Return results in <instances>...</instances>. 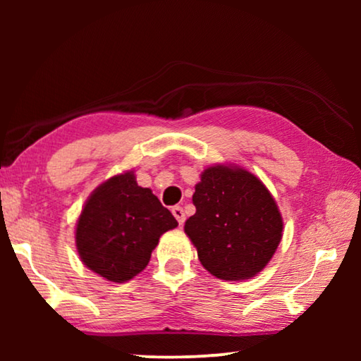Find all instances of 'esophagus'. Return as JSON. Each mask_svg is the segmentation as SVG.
I'll list each match as a JSON object with an SVG mask.
<instances>
[{"label": "esophagus", "instance_id": "34e87169", "mask_svg": "<svg viewBox=\"0 0 361 361\" xmlns=\"http://www.w3.org/2000/svg\"><path fill=\"white\" fill-rule=\"evenodd\" d=\"M172 213H173V216L176 218V221H178V224H180V226H181L183 223H185L186 216H185V212H183L181 207H173V209H172Z\"/></svg>", "mask_w": 361, "mask_h": 361}]
</instances>
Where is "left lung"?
<instances>
[{
  "label": "left lung",
  "mask_w": 361,
  "mask_h": 361,
  "mask_svg": "<svg viewBox=\"0 0 361 361\" xmlns=\"http://www.w3.org/2000/svg\"><path fill=\"white\" fill-rule=\"evenodd\" d=\"M185 232L212 276L229 282L255 277L282 240L283 221L259 178L237 166H212L192 195Z\"/></svg>",
  "instance_id": "1"
}]
</instances>
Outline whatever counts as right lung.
Returning a JSON list of instances; mask_svg holds the SVG:
<instances>
[{
	"label": "right lung",
	"mask_w": 361,
	"mask_h": 361,
	"mask_svg": "<svg viewBox=\"0 0 361 361\" xmlns=\"http://www.w3.org/2000/svg\"><path fill=\"white\" fill-rule=\"evenodd\" d=\"M176 226L151 189L126 172L90 194L76 223V248L90 271L122 283L148 266L159 237Z\"/></svg>",
	"instance_id": "obj_1"
}]
</instances>
